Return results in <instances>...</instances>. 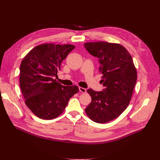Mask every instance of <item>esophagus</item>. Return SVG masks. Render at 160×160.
<instances>
[{"label":"esophagus","instance_id":"esophagus-1","mask_svg":"<svg viewBox=\"0 0 160 160\" xmlns=\"http://www.w3.org/2000/svg\"><path fill=\"white\" fill-rule=\"evenodd\" d=\"M79 90H80V92H82V93H85L86 91H87L86 88L81 87H79Z\"/></svg>","mask_w":160,"mask_h":160}]
</instances>
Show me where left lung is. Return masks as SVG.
<instances>
[{
    "instance_id": "1",
    "label": "left lung",
    "mask_w": 160,
    "mask_h": 160,
    "mask_svg": "<svg viewBox=\"0 0 160 160\" xmlns=\"http://www.w3.org/2000/svg\"><path fill=\"white\" fill-rule=\"evenodd\" d=\"M84 47L98 58L102 74L101 83L104 88L87 91L92 98L85 109L93 122L104 123L117 118L126 109L131 100L137 81V70L132 58L123 45L106 42H86Z\"/></svg>"
}]
</instances>
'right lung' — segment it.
<instances>
[{
  "label": "right lung",
  "instance_id": "obj_1",
  "mask_svg": "<svg viewBox=\"0 0 160 160\" xmlns=\"http://www.w3.org/2000/svg\"><path fill=\"white\" fill-rule=\"evenodd\" d=\"M75 48L71 44H41L21 61L19 85L22 94L27 106L41 119L59 117L70 99L78 92L77 86H64L54 79L62 60Z\"/></svg>",
  "mask_w": 160,
  "mask_h": 160
}]
</instances>
